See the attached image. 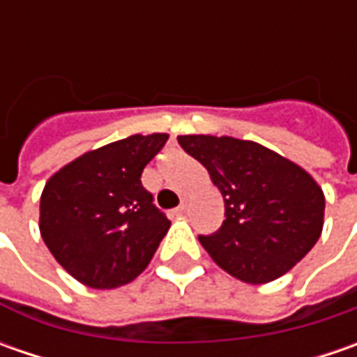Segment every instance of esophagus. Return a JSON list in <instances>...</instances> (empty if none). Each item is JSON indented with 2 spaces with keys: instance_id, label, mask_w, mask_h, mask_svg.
Returning <instances> with one entry per match:
<instances>
[{
  "instance_id": "34e87169",
  "label": "esophagus",
  "mask_w": 357,
  "mask_h": 357,
  "mask_svg": "<svg viewBox=\"0 0 357 357\" xmlns=\"http://www.w3.org/2000/svg\"><path fill=\"white\" fill-rule=\"evenodd\" d=\"M186 211H188V199H183V202L178 204V208L174 211L176 214H185Z\"/></svg>"
}]
</instances>
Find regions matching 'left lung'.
<instances>
[{"mask_svg":"<svg viewBox=\"0 0 357 357\" xmlns=\"http://www.w3.org/2000/svg\"><path fill=\"white\" fill-rule=\"evenodd\" d=\"M178 143L225 200L220 230L199 238L225 272L244 284H268L314 248L326 199L308 171L254 141L181 135Z\"/></svg>","mask_w":357,"mask_h":357,"instance_id":"left-lung-1","label":"left lung"}]
</instances>
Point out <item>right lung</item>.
<instances>
[{
	"instance_id": "right-lung-1",
	"label": "right lung",
	"mask_w": 357,
	"mask_h": 357,
	"mask_svg": "<svg viewBox=\"0 0 357 357\" xmlns=\"http://www.w3.org/2000/svg\"><path fill=\"white\" fill-rule=\"evenodd\" d=\"M167 132L130 135L87 151L49 176L39 200L41 238L77 282L111 290L149 266L171 220L141 185Z\"/></svg>"
}]
</instances>
